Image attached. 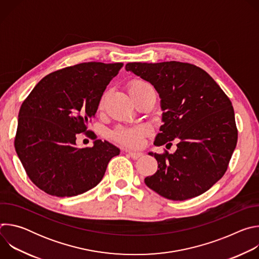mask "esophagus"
<instances>
[{"mask_svg":"<svg viewBox=\"0 0 259 259\" xmlns=\"http://www.w3.org/2000/svg\"><path fill=\"white\" fill-rule=\"evenodd\" d=\"M127 154L129 157H131L134 160H137L138 158H140L142 156V153L139 152H132V151H127Z\"/></svg>","mask_w":259,"mask_h":259,"instance_id":"esophagus-1","label":"esophagus"}]
</instances>
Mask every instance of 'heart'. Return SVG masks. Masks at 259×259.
<instances>
[{
    "mask_svg": "<svg viewBox=\"0 0 259 259\" xmlns=\"http://www.w3.org/2000/svg\"><path fill=\"white\" fill-rule=\"evenodd\" d=\"M145 87H151L149 84H146L145 82L142 81H134L133 83H131V85L129 86V93L134 92L136 90L145 88ZM102 105V99L100 101L99 106ZM147 132V127L145 126H139V127H135V128H118L115 132H114V137L126 144V145H130V146H137L138 144H140L143 135Z\"/></svg>",
    "mask_w": 259,
    "mask_h": 259,
    "instance_id": "1",
    "label": "heart"
}]
</instances>
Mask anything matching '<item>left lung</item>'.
<instances>
[{
    "label": "left lung",
    "mask_w": 259,
    "mask_h": 259,
    "mask_svg": "<svg viewBox=\"0 0 259 259\" xmlns=\"http://www.w3.org/2000/svg\"><path fill=\"white\" fill-rule=\"evenodd\" d=\"M151 83L161 99L162 122L155 145L178 139L173 154L150 152L158 170L144 178L160 196L184 201L207 192L224 176L238 131L231 100L202 68L179 61L129 62L125 66Z\"/></svg>",
    "instance_id": "obj_1"
}]
</instances>
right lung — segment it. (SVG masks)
<instances>
[{
	"mask_svg": "<svg viewBox=\"0 0 259 259\" xmlns=\"http://www.w3.org/2000/svg\"><path fill=\"white\" fill-rule=\"evenodd\" d=\"M123 63L85 62L54 71L21 104L15 137L17 156L29 179L45 193L73 197L101 181L119 147L100 139L77 147L101 96Z\"/></svg>",
	"mask_w": 259,
	"mask_h": 259,
	"instance_id": "right-lung-1",
	"label": "right lung"
}]
</instances>
